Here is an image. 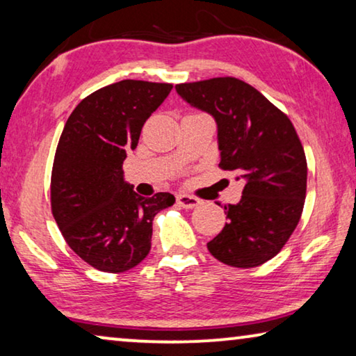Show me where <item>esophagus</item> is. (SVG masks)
<instances>
[{
  "label": "esophagus",
  "mask_w": 356,
  "mask_h": 356,
  "mask_svg": "<svg viewBox=\"0 0 356 356\" xmlns=\"http://www.w3.org/2000/svg\"><path fill=\"white\" fill-rule=\"evenodd\" d=\"M201 203L198 198H195V196H190V195H177V204L182 206L185 209H193L196 208Z\"/></svg>",
  "instance_id": "obj_1"
}]
</instances>
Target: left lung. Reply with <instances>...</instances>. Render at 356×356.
Masks as SVG:
<instances>
[{
  "mask_svg": "<svg viewBox=\"0 0 356 356\" xmlns=\"http://www.w3.org/2000/svg\"><path fill=\"white\" fill-rule=\"evenodd\" d=\"M217 121L222 171L245 179L238 204L224 206V230L208 243L217 261L252 268L273 259L299 224L307 158L289 116L243 79L220 76L176 86Z\"/></svg>",
  "mask_w": 356,
  "mask_h": 356,
  "instance_id": "1",
  "label": "left lung"
}]
</instances>
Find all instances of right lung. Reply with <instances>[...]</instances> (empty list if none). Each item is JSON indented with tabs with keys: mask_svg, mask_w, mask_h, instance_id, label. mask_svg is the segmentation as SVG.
Returning <instances> with one entry per match:
<instances>
[{
	"mask_svg": "<svg viewBox=\"0 0 356 356\" xmlns=\"http://www.w3.org/2000/svg\"><path fill=\"white\" fill-rule=\"evenodd\" d=\"M172 84L123 79L89 94L68 116L51 174V209L73 252L91 267L126 272L150 252L153 217L171 193L144 198L123 180L126 152Z\"/></svg>",
	"mask_w": 356,
	"mask_h": 356,
	"instance_id": "right-lung-1",
	"label": "right lung"
}]
</instances>
